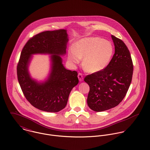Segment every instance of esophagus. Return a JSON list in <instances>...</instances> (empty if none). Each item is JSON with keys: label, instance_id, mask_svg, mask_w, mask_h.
<instances>
[{"label": "esophagus", "instance_id": "obj_1", "mask_svg": "<svg viewBox=\"0 0 150 150\" xmlns=\"http://www.w3.org/2000/svg\"><path fill=\"white\" fill-rule=\"evenodd\" d=\"M78 78H79L80 81H83V79H84V77H83V74L81 73H79L78 74Z\"/></svg>", "mask_w": 150, "mask_h": 150}]
</instances>
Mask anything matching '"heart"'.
<instances>
[{
  "label": "heart",
  "mask_w": 150,
  "mask_h": 150,
  "mask_svg": "<svg viewBox=\"0 0 150 150\" xmlns=\"http://www.w3.org/2000/svg\"><path fill=\"white\" fill-rule=\"evenodd\" d=\"M114 47L109 41L100 38H83L73 45L67 52L68 59L73 64H79L83 58V65L86 71L97 73L105 69L111 61Z\"/></svg>",
  "instance_id": "b5f03b06"
}]
</instances>
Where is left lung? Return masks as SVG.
<instances>
[{"label":"left lung","instance_id":"8db88e82","mask_svg":"<svg viewBox=\"0 0 150 150\" xmlns=\"http://www.w3.org/2000/svg\"><path fill=\"white\" fill-rule=\"evenodd\" d=\"M111 38L115 53L108 65L103 70L84 78L90 88L87 104L97 112L118 105L125 98L132 79L133 65L128 47L114 35Z\"/></svg>","mask_w":150,"mask_h":150}]
</instances>
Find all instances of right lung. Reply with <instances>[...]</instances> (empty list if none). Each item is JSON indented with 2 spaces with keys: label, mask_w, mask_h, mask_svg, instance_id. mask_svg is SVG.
Segmentation results:
<instances>
[{
  "label": "right lung",
  "mask_w": 150,
  "mask_h": 150,
  "mask_svg": "<svg viewBox=\"0 0 150 150\" xmlns=\"http://www.w3.org/2000/svg\"><path fill=\"white\" fill-rule=\"evenodd\" d=\"M67 42L66 29L44 31L31 38L22 50L17 67L18 80L27 100L40 110L57 112L64 108L70 91L79 83L77 72L66 69L59 56L66 53ZM35 53L53 54L51 74L43 83L32 79L28 73L31 55Z\"/></svg>",
  "instance_id": "add662e5"
}]
</instances>
